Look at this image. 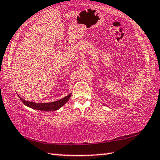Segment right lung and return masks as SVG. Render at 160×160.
Returning <instances> with one entry per match:
<instances>
[{
  "label": "right lung",
  "instance_id": "right-lung-1",
  "mask_svg": "<svg viewBox=\"0 0 160 160\" xmlns=\"http://www.w3.org/2000/svg\"><path fill=\"white\" fill-rule=\"evenodd\" d=\"M71 93L69 94L68 95L66 96L63 98H62L57 101L53 102H48V103H35L33 102H29L27 100L22 98L20 96H19V98L25 105L27 107H30L32 109H36V110H40V111H46V112H52V111H56L60 109L63 105L66 104V102L68 101L70 96H71Z\"/></svg>",
  "mask_w": 160,
  "mask_h": 160
}]
</instances>
